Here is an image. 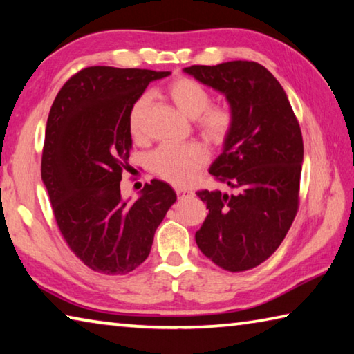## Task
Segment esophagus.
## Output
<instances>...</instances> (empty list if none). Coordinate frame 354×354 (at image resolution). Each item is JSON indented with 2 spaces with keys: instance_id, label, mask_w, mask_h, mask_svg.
Masks as SVG:
<instances>
[{
  "instance_id": "esophagus-1",
  "label": "esophagus",
  "mask_w": 354,
  "mask_h": 354,
  "mask_svg": "<svg viewBox=\"0 0 354 354\" xmlns=\"http://www.w3.org/2000/svg\"><path fill=\"white\" fill-rule=\"evenodd\" d=\"M176 195H178V198H185V196L194 195V192L187 190V189H176Z\"/></svg>"
}]
</instances>
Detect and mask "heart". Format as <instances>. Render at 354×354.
Wrapping results in <instances>:
<instances>
[{
  "label": "heart",
  "mask_w": 354,
  "mask_h": 354,
  "mask_svg": "<svg viewBox=\"0 0 354 354\" xmlns=\"http://www.w3.org/2000/svg\"><path fill=\"white\" fill-rule=\"evenodd\" d=\"M170 100L184 115L196 118L201 134L207 140L220 143L232 127V113L226 106L211 104V93L190 77H178L167 88ZM151 103L149 95L134 101L129 111V131L136 139L143 136V120ZM207 162V151L198 143L162 145L149 154V169L156 176L173 185H189L195 181Z\"/></svg>",
  "instance_id": "heart-1"
}]
</instances>
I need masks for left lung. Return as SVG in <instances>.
Wrapping results in <instances>:
<instances>
[{"label":"left lung","mask_w":354,"mask_h":354,"mask_svg":"<svg viewBox=\"0 0 354 354\" xmlns=\"http://www.w3.org/2000/svg\"><path fill=\"white\" fill-rule=\"evenodd\" d=\"M184 71L223 93L232 113L223 153L209 173L236 192H196L209 214L195 241L223 270H250L277 251L297 215L301 129L284 88L261 64L231 61Z\"/></svg>","instance_id":"obj_1"}]
</instances>
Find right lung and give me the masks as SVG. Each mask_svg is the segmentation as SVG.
<instances>
[{
    "instance_id": "1",
    "label": "right lung",
    "mask_w": 354,
    "mask_h": 354,
    "mask_svg": "<svg viewBox=\"0 0 354 354\" xmlns=\"http://www.w3.org/2000/svg\"><path fill=\"white\" fill-rule=\"evenodd\" d=\"M170 71L87 67L64 84L46 122L41 181L56 223L93 272L127 274L147 259L154 232L176 201L153 179L140 196L122 198L120 181L133 147L129 111L151 81Z\"/></svg>"
}]
</instances>
